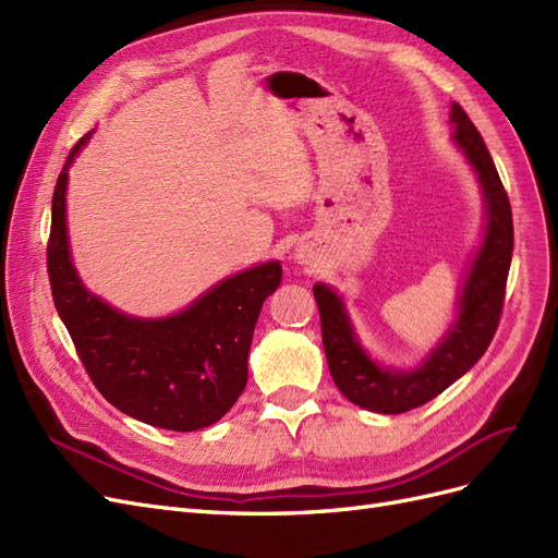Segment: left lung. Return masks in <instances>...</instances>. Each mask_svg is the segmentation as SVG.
Returning a JSON list of instances; mask_svg holds the SVG:
<instances>
[{
  "instance_id": "8db88e82",
  "label": "left lung",
  "mask_w": 558,
  "mask_h": 558,
  "mask_svg": "<svg viewBox=\"0 0 558 558\" xmlns=\"http://www.w3.org/2000/svg\"><path fill=\"white\" fill-rule=\"evenodd\" d=\"M451 123L456 128L451 140L475 167L482 183L486 234L459 298V318L426 363L412 373L379 367L353 335L340 295L324 283L314 286L332 381L344 398L369 412L402 414L440 396L484 356L500 324L514 248L512 207L482 134L456 102L451 105Z\"/></svg>"
}]
</instances>
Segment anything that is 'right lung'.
<instances>
[{
  "mask_svg": "<svg viewBox=\"0 0 558 558\" xmlns=\"http://www.w3.org/2000/svg\"><path fill=\"white\" fill-rule=\"evenodd\" d=\"M88 137L72 148L53 193L46 263L56 310L88 377L113 408L165 430L207 428L244 391L253 328L265 298L277 291L281 265L251 267L167 318L116 312L83 289L66 244V170Z\"/></svg>",
  "mask_w": 558,
  "mask_h": 558,
  "instance_id": "obj_1",
  "label": "right lung"
}]
</instances>
